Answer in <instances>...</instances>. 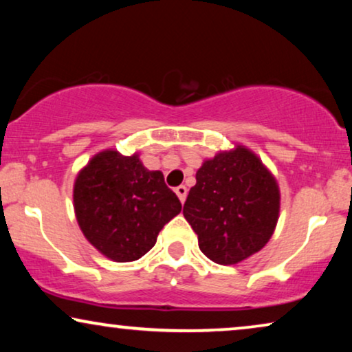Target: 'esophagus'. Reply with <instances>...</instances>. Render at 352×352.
<instances>
[{
	"label": "esophagus",
	"instance_id": "esophagus-1",
	"mask_svg": "<svg viewBox=\"0 0 352 352\" xmlns=\"http://www.w3.org/2000/svg\"><path fill=\"white\" fill-rule=\"evenodd\" d=\"M175 192H176L177 199L181 200V204H184L186 197H187V187H186V186H179V187H176Z\"/></svg>",
	"mask_w": 352,
	"mask_h": 352
}]
</instances>
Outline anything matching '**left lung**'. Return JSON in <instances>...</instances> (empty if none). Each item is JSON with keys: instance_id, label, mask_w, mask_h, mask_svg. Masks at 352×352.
<instances>
[{"instance_id": "1", "label": "left lung", "mask_w": 352, "mask_h": 352, "mask_svg": "<svg viewBox=\"0 0 352 352\" xmlns=\"http://www.w3.org/2000/svg\"><path fill=\"white\" fill-rule=\"evenodd\" d=\"M182 214L211 261L239 264L266 247L280 213L276 176L252 148L234 144L205 158Z\"/></svg>"}]
</instances>
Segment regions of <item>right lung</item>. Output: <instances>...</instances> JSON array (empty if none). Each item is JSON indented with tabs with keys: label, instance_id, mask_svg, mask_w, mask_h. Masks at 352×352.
<instances>
[{
	"label": "right lung",
	"instance_id": "1",
	"mask_svg": "<svg viewBox=\"0 0 352 352\" xmlns=\"http://www.w3.org/2000/svg\"><path fill=\"white\" fill-rule=\"evenodd\" d=\"M181 208L163 173L147 170L138 152L122 155L115 148L100 151L74 182V210L81 232L115 263L144 256Z\"/></svg>",
	"mask_w": 352,
	"mask_h": 352
}]
</instances>
